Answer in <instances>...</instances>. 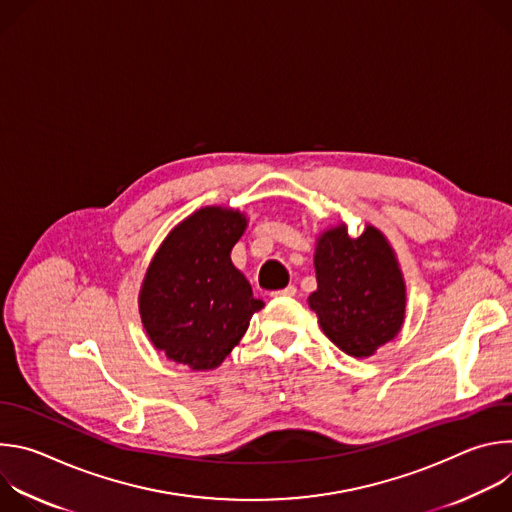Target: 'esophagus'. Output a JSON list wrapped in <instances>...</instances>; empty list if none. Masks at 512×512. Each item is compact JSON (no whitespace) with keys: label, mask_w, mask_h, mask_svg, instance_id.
<instances>
[{"label":"esophagus","mask_w":512,"mask_h":512,"mask_svg":"<svg viewBox=\"0 0 512 512\" xmlns=\"http://www.w3.org/2000/svg\"><path fill=\"white\" fill-rule=\"evenodd\" d=\"M298 294V289L294 287V285H287V287H283V289H277V291H273V298H294Z\"/></svg>","instance_id":"obj_1"}]
</instances>
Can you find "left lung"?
Instances as JSON below:
<instances>
[{
  "label": "left lung",
  "instance_id": "obj_1",
  "mask_svg": "<svg viewBox=\"0 0 512 512\" xmlns=\"http://www.w3.org/2000/svg\"><path fill=\"white\" fill-rule=\"evenodd\" d=\"M318 289L308 298L324 334L346 354L367 358L393 340L405 320V281L385 235L367 225L322 233L314 255Z\"/></svg>",
  "mask_w": 512,
  "mask_h": 512
}]
</instances>
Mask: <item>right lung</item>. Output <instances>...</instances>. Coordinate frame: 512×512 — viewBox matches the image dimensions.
<instances>
[{
    "label": "right lung",
    "mask_w": 512,
    "mask_h": 512,
    "mask_svg": "<svg viewBox=\"0 0 512 512\" xmlns=\"http://www.w3.org/2000/svg\"><path fill=\"white\" fill-rule=\"evenodd\" d=\"M245 227L239 210L200 208L166 237L145 273L143 328L158 350L192 371L216 369L263 308L231 261Z\"/></svg>",
    "instance_id": "right-lung-1"
}]
</instances>
